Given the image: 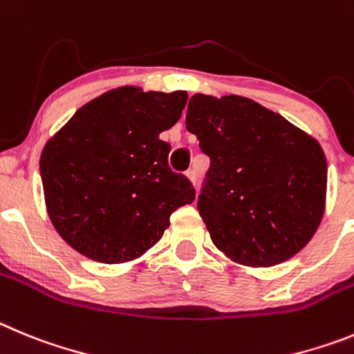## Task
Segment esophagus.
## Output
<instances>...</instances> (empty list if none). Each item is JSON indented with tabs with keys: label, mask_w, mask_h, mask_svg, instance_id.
I'll use <instances>...</instances> for the list:
<instances>
[{
	"label": "esophagus",
	"mask_w": 354,
	"mask_h": 354,
	"mask_svg": "<svg viewBox=\"0 0 354 354\" xmlns=\"http://www.w3.org/2000/svg\"><path fill=\"white\" fill-rule=\"evenodd\" d=\"M185 176L189 178V180L192 181V183H196V171H194V169L187 171V173H185Z\"/></svg>",
	"instance_id": "34e87169"
}]
</instances>
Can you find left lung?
<instances>
[{
  "instance_id": "left-lung-1",
  "label": "left lung",
  "mask_w": 354,
  "mask_h": 354,
  "mask_svg": "<svg viewBox=\"0 0 354 354\" xmlns=\"http://www.w3.org/2000/svg\"><path fill=\"white\" fill-rule=\"evenodd\" d=\"M185 123L212 160L197 209L215 247L254 268L300 252L326 205V157L319 142L238 95H194Z\"/></svg>"
}]
</instances>
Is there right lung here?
Returning <instances> with one entry per match:
<instances>
[{
    "label": "right lung",
    "instance_id": "add662e5",
    "mask_svg": "<svg viewBox=\"0 0 354 354\" xmlns=\"http://www.w3.org/2000/svg\"><path fill=\"white\" fill-rule=\"evenodd\" d=\"M187 91L122 86L84 104L46 142L40 176L49 218L79 254L106 264L148 252L174 209L196 190L169 169L164 130L180 120Z\"/></svg>",
    "mask_w": 354,
    "mask_h": 354
}]
</instances>
